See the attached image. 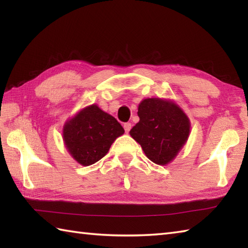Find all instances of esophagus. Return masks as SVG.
Instances as JSON below:
<instances>
[{
  "label": "esophagus",
  "mask_w": 248,
  "mask_h": 248,
  "mask_svg": "<svg viewBox=\"0 0 248 248\" xmlns=\"http://www.w3.org/2000/svg\"><path fill=\"white\" fill-rule=\"evenodd\" d=\"M124 131L125 132H130V130H131V128H132V124H131L130 123H125L124 124Z\"/></svg>",
  "instance_id": "1"
}]
</instances>
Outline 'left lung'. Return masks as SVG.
<instances>
[{
	"label": "left lung",
	"mask_w": 248,
	"mask_h": 248,
	"mask_svg": "<svg viewBox=\"0 0 248 248\" xmlns=\"http://www.w3.org/2000/svg\"><path fill=\"white\" fill-rule=\"evenodd\" d=\"M140 121L130 134L155 164L170 162L186 144L189 133L186 115L173 102L159 98L145 99L139 105Z\"/></svg>",
	"instance_id": "8db88e82"
}]
</instances>
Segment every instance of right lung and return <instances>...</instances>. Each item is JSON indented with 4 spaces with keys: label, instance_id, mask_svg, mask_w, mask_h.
<instances>
[{
    "label": "right lung",
    "instance_id": "add662e5",
    "mask_svg": "<svg viewBox=\"0 0 248 248\" xmlns=\"http://www.w3.org/2000/svg\"><path fill=\"white\" fill-rule=\"evenodd\" d=\"M124 132L113 116L91 105L65 124L64 140L68 151L80 164L92 165L108 154L110 145Z\"/></svg>",
    "mask_w": 248,
    "mask_h": 248
}]
</instances>
